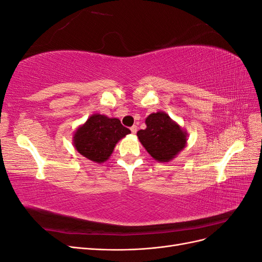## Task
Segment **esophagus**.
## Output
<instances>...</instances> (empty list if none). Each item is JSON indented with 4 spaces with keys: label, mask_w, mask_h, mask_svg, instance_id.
<instances>
[{
    "label": "esophagus",
    "mask_w": 262,
    "mask_h": 262,
    "mask_svg": "<svg viewBox=\"0 0 262 262\" xmlns=\"http://www.w3.org/2000/svg\"><path fill=\"white\" fill-rule=\"evenodd\" d=\"M130 130H131V132H132V134H136L137 131H138V126H137V125H132L131 128H130Z\"/></svg>",
    "instance_id": "1"
}]
</instances>
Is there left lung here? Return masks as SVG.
I'll list each match as a JSON object with an SVG mask.
<instances>
[{
	"label": "left lung",
	"mask_w": 262,
	"mask_h": 262,
	"mask_svg": "<svg viewBox=\"0 0 262 262\" xmlns=\"http://www.w3.org/2000/svg\"><path fill=\"white\" fill-rule=\"evenodd\" d=\"M146 129L137 136L147 153L157 162H169L187 144V132L163 112L150 114L145 119Z\"/></svg>",
	"instance_id": "8db88e82"
}]
</instances>
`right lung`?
Returning <instances> with one entry per match:
<instances>
[{
  "label": "right lung",
  "mask_w": 262,
  "mask_h": 262,
  "mask_svg": "<svg viewBox=\"0 0 262 262\" xmlns=\"http://www.w3.org/2000/svg\"><path fill=\"white\" fill-rule=\"evenodd\" d=\"M130 132L119 119L95 114L76 129L73 144L77 152L84 157L101 164L113 154L119 140Z\"/></svg>",
  "instance_id": "obj_1"
}]
</instances>
